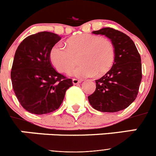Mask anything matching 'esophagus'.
I'll list each match as a JSON object with an SVG mask.
<instances>
[{
	"label": "esophagus",
	"mask_w": 156,
	"mask_h": 156,
	"mask_svg": "<svg viewBox=\"0 0 156 156\" xmlns=\"http://www.w3.org/2000/svg\"><path fill=\"white\" fill-rule=\"evenodd\" d=\"M81 83L80 80L73 79V83L74 85H76V84H78V83Z\"/></svg>",
	"instance_id": "obj_1"
}]
</instances>
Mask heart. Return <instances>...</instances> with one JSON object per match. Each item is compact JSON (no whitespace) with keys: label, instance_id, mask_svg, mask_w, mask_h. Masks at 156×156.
<instances>
[{"label":"heart","instance_id":"obj_1","mask_svg":"<svg viewBox=\"0 0 156 156\" xmlns=\"http://www.w3.org/2000/svg\"><path fill=\"white\" fill-rule=\"evenodd\" d=\"M81 64L70 69L68 74L78 78L102 75L110 69L114 62L115 51L111 41L89 34L76 35L66 41V47L58 43L52 47L50 60L59 72H66L75 62L78 55Z\"/></svg>","mask_w":156,"mask_h":156}]
</instances>
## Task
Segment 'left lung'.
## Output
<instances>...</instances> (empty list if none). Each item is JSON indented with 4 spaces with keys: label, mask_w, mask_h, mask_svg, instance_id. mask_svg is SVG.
Here are the masks:
<instances>
[{
    "label": "left lung",
    "mask_w": 156,
    "mask_h": 156,
    "mask_svg": "<svg viewBox=\"0 0 156 156\" xmlns=\"http://www.w3.org/2000/svg\"><path fill=\"white\" fill-rule=\"evenodd\" d=\"M93 34L111 40L115 58L111 69L95 80L96 89L88 101L94 108L103 112L125 109L137 98L142 79L140 55L133 41L119 30L105 27Z\"/></svg>",
    "instance_id": "left-lung-1"
}]
</instances>
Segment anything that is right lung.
Returning <instances> with one entry per match:
<instances>
[{
    "label": "right lung",
    "instance_id": "right-lung-1",
    "mask_svg": "<svg viewBox=\"0 0 156 156\" xmlns=\"http://www.w3.org/2000/svg\"><path fill=\"white\" fill-rule=\"evenodd\" d=\"M61 37L41 32L25 38L14 57L11 79L21 105L37 115L50 113L60 107L71 79L58 73L50 62L52 47Z\"/></svg>",
    "mask_w": 156,
    "mask_h": 156
}]
</instances>
